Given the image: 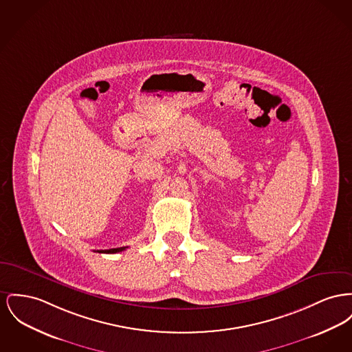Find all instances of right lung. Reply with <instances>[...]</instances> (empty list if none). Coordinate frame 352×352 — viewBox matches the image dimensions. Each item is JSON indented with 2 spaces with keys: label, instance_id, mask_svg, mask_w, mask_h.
Returning <instances> with one entry per match:
<instances>
[{
  "label": "right lung",
  "instance_id": "1",
  "mask_svg": "<svg viewBox=\"0 0 352 352\" xmlns=\"http://www.w3.org/2000/svg\"><path fill=\"white\" fill-rule=\"evenodd\" d=\"M126 248H110V250H100L97 252H102V254H116V252H120V251H124Z\"/></svg>",
  "mask_w": 352,
  "mask_h": 352
}]
</instances>
